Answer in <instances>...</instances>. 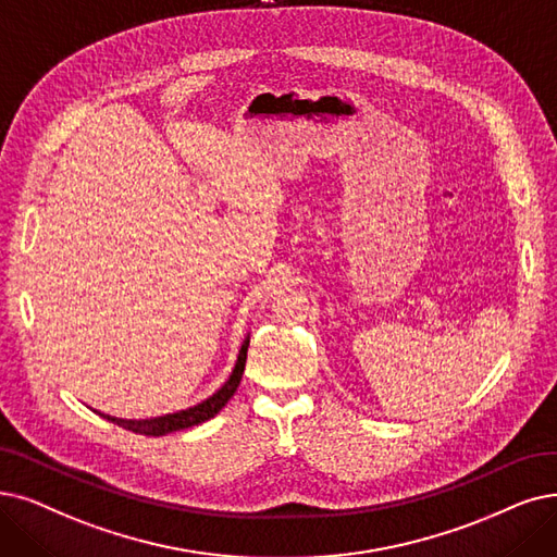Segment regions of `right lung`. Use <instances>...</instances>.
Returning <instances> with one entry per match:
<instances>
[{
    "label": "right lung",
    "mask_w": 557,
    "mask_h": 557,
    "mask_svg": "<svg viewBox=\"0 0 557 557\" xmlns=\"http://www.w3.org/2000/svg\"><path fill=\"white\" fill-rule=\"evenodd\" d=\"M247 349H249V338L244 341L242 349H239V356H237V363H235V370L231 374V380L221 386L210 399H206L203 405H198L194 409H187V411H181V413H173V416H164V418H154V420H119V418H109L104 416L107 420L116 422V425L135 432V434H144V436H162V434H169V432H177V430H185V428H194L198 425V422H206L210 420L212 416H216L221 409L226 407L228 399L235 395L239 382H242V374H244V366H247Z\"/></svg>",
    "instance_id": "1"
}]
</instances>
